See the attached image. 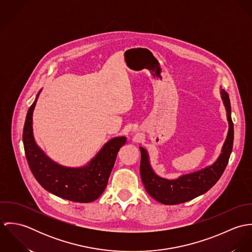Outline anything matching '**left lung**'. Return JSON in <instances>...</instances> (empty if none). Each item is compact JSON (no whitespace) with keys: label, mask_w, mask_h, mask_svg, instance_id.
<instances>
[{"label":"left lung","mask_w":252,"mask_h":252,"mask_svg":"<svg viewBox=\"0 0 252 252\" xmlns=\"http://www.w3.org/2000/svg\"><path fill=\"white\" fill-rule=\"evenodd\" d=\"M220 95L226 109L229 129L221 153L216 162L201 170L182 175L178 179L168 180L159 177L153 171L146 149L140 146V173L146 192L156 201L164 205H178L190 201L209 191L222 176L231 152L234 141V124L231 118V105L227 92L220 88Z\"/></svg>","instance_id":"8db88e82"}]
</instances>
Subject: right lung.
I'll list each match as a JSON object with an SVG mask.
<instances>
[{"mask_svg":"<svg viewBox=\"0 0 252 252\" xmlns=\"http://www.w3.org/2000/svg\"><path fill=\"white\" fill-rule=\"evenodd\" d=\"M40 91L28 109L23 128V144L30 170L36 181L53 195L72 202H93L105 191L117 153L126 143V137L109 140L82 167L71 168L54 162L36 144L33 134V112Z\"/></svg>","mask_w":252,"mask_h":252,"instance_id":"add662e5","label":"right lung"}]
</instances>
